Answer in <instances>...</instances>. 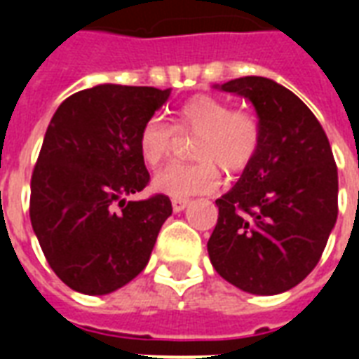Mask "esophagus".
<instances>
[{"label": "esophagus", "mask_w": 359, "mask_h": 359, "mask_svg": "<svg viewBox=\"0 0 359 359\" xmlns=\"http://www.w3.org/2000/svg\"><path fill=\"white\" fill-rule=\"evenodd\" d=\"M188 205H190L188 199H173V201H171V207H173L175 212H182Z\"/></svg>", "instance_id": "esophagus-1"}]
</instances>
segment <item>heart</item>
I'll return each mask as SVG.
<instances>
[{"instance_id": "1", "label": "heart", "mask_w": 359, "mask_h": 359, "mask_svg": "<svg viewBox=\"0 0 359 359\" xmlns=\"http://www.w3.org/2000/svg\"><path fill=\"white\" fill-rule=\"evenodd\" d=\"M177 128L197 134L194 156L197 162H173L160 169L152 188L162 196L188 199L218 190L222 177L218 165L227 173H238L253 160L261 145V126L251 114L233 111L229 104L210 95H197L186 100L177 111ZM175 140L173 126L158 117L141 126L137 147L149 165L168 156Z\"/></svg>"}]
</instances>
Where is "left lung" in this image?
Returning <instances> with one entry per match:
<instances>
[{"label": "left lung", "instance_id": "8db88e82", "mask_svg": "<svg viewBox=\"0 0 359 359\" xmlns=\"http://www.w3.org/2000/svg\"><path fill=\"white\" fill-rule=\"evenodd\" d=\"M219 91L255 108L261 145L236 184L216 199L208 240L216 272L244 292L272 296L309 276L337 219V168L313 111L287 87L262 76Z\"/></svg>", "mask_w": 359, "mask_h": 359}]
</instances>
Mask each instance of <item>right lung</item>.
Wrapping results in <instances>:
<instances>
[{
  "instance_id": "1",
  "label": "right lung",
  "mask_w": 359,
  "mask_h": 359,
  "mask_svg": "<svg viewBox=\"0 0 359 359\" xmlns=\"http://www.w3.org/2000/svg\"><path fill=\"white\" fill-rule=\"evenodd\" d=\"M171 89L100 83L69 97L48 124L31 177L29 216L57 278L109 294L147 266L173 208L165 196L130 201L149 182L137 137Z\"/></svg>"
}]
</instances>
